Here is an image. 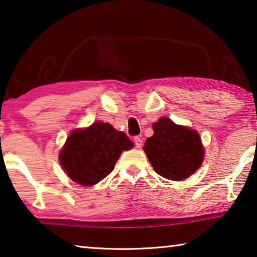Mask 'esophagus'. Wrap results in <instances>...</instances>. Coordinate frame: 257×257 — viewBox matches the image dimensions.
Wrapping results in <instances>:
<instances>
[{"label":"esophagus","instance_id":"obj_1","mask_svg":"<svg viewBox=\"0 0 257 257\" xmlns=\"http://www.w3.org/2000/svg\"><path fill=\"white\" fill-rule=\"evenodd\" d=\"M134 142H135L136 148H141L142 144H143V141H142V139H141V137H139V136L134 137Z\"/></svg>","mask_w":257,"mask_h":257}]
</instances>
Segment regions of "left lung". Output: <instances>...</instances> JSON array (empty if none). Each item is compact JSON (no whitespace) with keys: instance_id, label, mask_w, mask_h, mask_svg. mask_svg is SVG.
<instances>
[{"instance_id":"obj_1","label":"left lung","mask_w":257,"mask_h":257,"mask_svg":"<svg viewBox=\"0 0 257 257\" xmlns=\"http://www.w3.org/2000/svg\"><path fill=\"white\" fill-rule=\"evenodd\" d=\"M152 128L155 134L145 141L143 149L159 175L179 181L201 166L204 151L195 130L175 124L167 117H160Z\"/></svg>"}]
</instances>
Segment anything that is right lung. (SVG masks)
I'll use <instances>...</instances> for the list:
<instances>
[{"label": "right lung", "mask_w": 257, "mask_h": 257, "mask_svg": "<svg viewBox=\"0 0 257 257\" xmlns=\"http://www.w3.org/2000/svg\"><path fill=\"white\" fill-rule=\"evenodd\" d=\"M133 145L123 132H117L109 123L95 122L69 135L60 153V163L72 181L92 186L105 179L114 170L121 152Z\"/></svg>", "instance_id": "add662e5"}]
</instances>
